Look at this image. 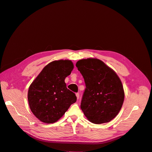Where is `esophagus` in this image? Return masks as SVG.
I'll list each match as a JSON object with an SVG mask.
<instances>
[{"mask_svg": "<svg viewBox=\"0 0 152 152\" xmlns=\"http://www.w3.org/2000/svg\"><path fill=\"white\" fill-rule=\"evenodd\" d=\"M76 96H77V99H79V96H80L79 93H76Z\"/></svg>", "mask_w": 152, "mask_h": 152, "instance_id": "esophagus-1", "label": "esophagus"}]
</instances>
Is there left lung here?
Segmentation results:
<instances>
[{
    "label": "left lung",
    "instance_id": "left-lung-1",
    "mask_svg": "<svg viewBox=\"0 0 152 152\" xmlns=\"http://www.w3.org/2000/svg\"><path fill=\"white\" fill-rule=\"evenodd\" d=\"M83 76L86 89L80 108L88 120L100 124L111 121L122 108L124 91L121 79L112 68L96 58L76 63Z\"/></svg>",
    "mask_w": 152,
    "mask_h": 152
}]
</instances>
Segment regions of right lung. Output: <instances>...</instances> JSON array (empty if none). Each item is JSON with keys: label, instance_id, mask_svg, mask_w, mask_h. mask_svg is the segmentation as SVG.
Returning a JSON list of instances; mask_svg holds the SVG:
<instances>
[{"label": "right lung", "instance_id": "right-lung-1", "mask_svg": "<svg viewBox=\"0 0 152 152\" xmlns=\"http://www.w3.org/2000/svg\"><path fill=\"white\" fill-rule=\"evenodd\" d=\"M73 69L70 60L54 61L45 66L29 87L28 101L31 112L41 122L58 121L77 97L67 89L65 78Z\"/></svg>", "mask_w": 152, "mask_h": 152}]
</instances>
